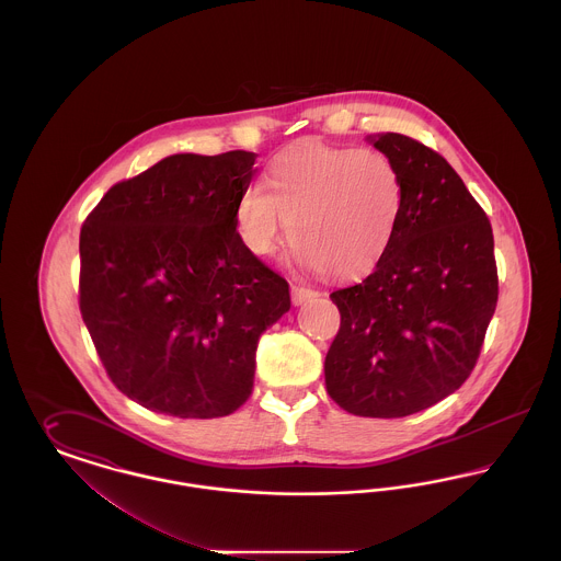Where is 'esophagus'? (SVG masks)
Listing matches in <instances>:
<instances>
[{
  "mask_svg": "<svg viewBox=\"0 0 561 561\" xmlns=\"http://www.w3.org/2000/svg\"><path fill=\"white\" fill-rule=\"evenodd\" d=\"M316 296H320V293H316L311 288H302V286H293L294 305H302V302H307V300H311Z\"/></svg>",
  "mask_w": 561,
  "mask_h": 561,
  "instance_id": "obj_1",
  "label": "esophagus"
}]
</instances>
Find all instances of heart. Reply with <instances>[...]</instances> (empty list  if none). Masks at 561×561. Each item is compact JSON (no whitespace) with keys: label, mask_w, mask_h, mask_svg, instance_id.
<instances>
[{"label":"heart","mask_w":561,"mask_h":561,"mask_svg":"<svg viewBox=\"0 0 561 561\" xmlns=\"http://www.w3.org/2000/svg\"><path fill=\"white\" fill-rule=\"evenodd\" d=\"M267 187L252 185L238 199L245 248L268 259L293 229L300 263L334 279L368 275L396 238L403 210L398 163L370 147L298 142L271 161Z\"/></svg>","instance_id":"heart-1"}]
</instances>
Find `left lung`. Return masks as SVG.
<instances>
[{"instance_id":"1","label":"left lung","mask_w":561,"mask_h":561,"mask_svg":"<svg viewBox=\"0 0 561 561\" xmlns=\"http://www.w3.org/2000/svg\"><path fill=\"white\" fill-rule=\"evenodd\" d=\"M373 142L400 168L403 210L373 273L330 294L341 328L323 373L343 410L400 419L448 398L473 373L499 273L490 220L453 165L403 134Z\"/></svg>"}]
</instances>
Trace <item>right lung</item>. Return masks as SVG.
<instances>
[{
  "mask_svg": "<svg viewBox=\"0 0 561 561\" xmlns=\"http://www.w3.org/2000/svg\"><path fill=\"white\" fill-rule=\"evenodd\" d=\"M256 153H179L108 188L80 233V311L113 385L147 410L218 419L250 398L288 282L238 233Z\"/></svg>",
  "mask_w": 561,
  "mask_h": 561,
  "instance_id": "obj_1",
  "label": "right lung"
}]
</instances>
